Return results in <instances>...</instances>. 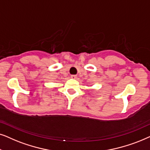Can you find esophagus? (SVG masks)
<instances>
[{"label": "esophagus", "mask_w": 150, "mask_h": 150, "mask_svg": "<svg viewBox=\"0 0 150 150\" xmlns=\"http://www.w3.org/2000/svg\"><path fill=\"white\" fill-rule=\"evenodd\" d=\"M71 77L72 79H76L77 78V75H72Z\"/></svg>", "instance_id": "obj_1"}]
</instances>
